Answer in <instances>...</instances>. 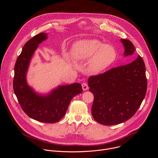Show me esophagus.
<instances>
[{
    "instance_id": "1",
    "label": "esophagus",
    "mask_w": 158,
    "mask_h": 158,
    "mask_svg": "<svg viewBox=\"0 0 158 158\" xmlns=\"http://www.w3.org/2000/svg\"><path fill=\"white\" fill-rule=\"evenodd\" d=\"M82 87L83 91H86V90H87L89 89V86H88L87 84L85 82H83L82 84Z\"/></svg>"
}]
</instances>
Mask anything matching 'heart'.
Wrapping results in <instances>:
<instances>
[{"mask_svg": "<svg viewBox=\"0 0 158 158\" xmlns=\"http://www.w3.org/2000/svg\"><path fill=\"white\" fill-rule=\"evenodd\" d=\"M71 54L76 62L88 60V69L94 74L104 71L116 58V52L113 48L96 39H82L75 42Z\"/></svg>", "mask_w": 158, "mask_h": 158, "instance_id": "b5f03b06", "label": "heart"}]
</instances>
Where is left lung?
<instances>
[{"label": "left lung", "instance_id": "1", "mask_svg": "<svg viewBox=\"0 0 158 158\" xmlns=\"http://www.w3.org/2000/svg\"><path fill=\"white\" fill-rule=\"evenodd\" d=\"M124 56L135 51L128 39H121ZM146 67L140 56L131 63L89 77V91L94 95L93 118L99 124L112 126L124 123L139 108L147 91Z\"/></svg>", "mask_w": 158, "mask_h": 158}]
</instances>
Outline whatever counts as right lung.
<instances>
[{
  "label": "right lung",
  "instance_id": "right-lung-1",
  "mask_svg": "<svg viewBox=\"0 0 158 158\" xmlns=\"http://www.w3.org/2000/svg\"><path fill=\"white\" fill-rule=\"evenodd\" d=\"M47 38L48 34L42 32L26 43L15 64L13 88L22 110L29 117L42 123H55L64 117L71 101L82 92V88L81 84L74 83L60 85L47 95H40L27 84L30 61L39 44Z\"/></svg>",
  "mask_w": 158,
  "mask_h": 158
}]
</instances>
